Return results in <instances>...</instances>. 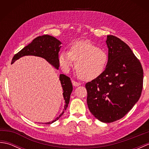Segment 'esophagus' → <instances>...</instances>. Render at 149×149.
<instances>
[{
  "instance_id": "esophagus-1",
  "label": "esophagus",
  "mask_w": 149,
  "mask_h": 149,
  "mask_svg": "<svg viewBox=\"0 0 149 149\" xmlns=\"http://www.w3.org/2000/svg\"><path fill=\"white\" fill-rule=\"evenodd\" d=\"M72 84L74 85V86H79V85H80V83H78V82L75 81H74V80L72 81Z\"/></svg>"
}]
</instances>
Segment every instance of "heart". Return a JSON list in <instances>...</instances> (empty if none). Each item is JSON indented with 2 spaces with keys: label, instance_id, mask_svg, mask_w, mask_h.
<instances>
[{
  "label": "heart",
  "instance_id": "1",
  "mask_svg": "<svg viewBox=\"0 0 149 149\" xmlns=\"http://www.w3.org/2000/svg\"><path fill=\"white\" fill-rule=\"evenodd\" d=\"M76 61L78 75L86 81L99 77L108 64L107 52L90 41H79L72 44L69 51H63L59 57V64L65 71H68Z\"/></svg>",
  "mask_w": 149,
  "mask_h": 149
}]
</instances>
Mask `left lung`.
<instances>
[{"instance_id": "8db88e82", "label": "left lung", "mask_w": 149, "mask_h": 149, "mask_svg": "<svg viewBox=\"0 0 149 149\" xmlns=\"http://www.w3.org/2000/svg\"><path fill=\"white\" fill-rule=\"evenodd\" d=\"M108 64L103 74L85 85L87 104L100 121L111 123L123 118L141 96L143 70L141 63L127 44L107 36Z\"/></svg>"}]
</instances>
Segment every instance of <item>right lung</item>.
I'll return each instance as SVG.
<instances>
[{"label": "right lung", "mask_w": 149, "mask_h": 149, "mask_svg": "<svg viewBox=\"0 0 149 149\" xmlns=\"http://www.w3.org/2000/svg\"><path fill=\"white\" fill-rule=\"evenodd\" d=\"M61 42L56 38L52 36L45 35L38 36L33 40L29 45L22 49L20 51L15 54L12 59L11 63H14L16 60L24 56H36L42 57L45 59L47 61L53 65L57 69L59 68V61L58 58V53L60 50ZM59 80L61 81V86L63 90V97L65 100V109L62 113L58 117L50 122L45 123V124H50L58 120L61 116L66 109L68 105L70 97L73 90L70 78L64 74H60Z\"/></svg>", "instance_id": "obj_1"}]
</instances>
